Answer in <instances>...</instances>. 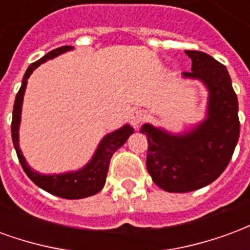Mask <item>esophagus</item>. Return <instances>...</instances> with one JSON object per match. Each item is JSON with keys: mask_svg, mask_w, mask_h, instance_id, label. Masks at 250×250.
<instances>
[{"mask_svg": "<svg viewBox=\"0 0 250 250\" xmlns=\"http://www.w3.org/2000/svg\"><path fill=\"white\" fill-rule=\"evenodd\" d=\"M147 118V114L146 111H143V109H139V108H135L132 109L130 112V122L132 125L138 127L139 125H142Z\"/></svg>", "mask_w": 250, "mask_h": 250, "instance_id": "esophagus-1", "label": "esophagus"}]
</instances>
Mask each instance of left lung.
Segmentation results:
<instances>
[{
	"instance_id": "1",
	"label": "left lung",
	"mask_w": 250,
	"mask_h": 250,
	"mask_svg": "<svg viewBox=\"0 0 250 250\" xmlns=\"http://www.w3.org/2000/svg\"><path fill=\"white\" fill-rule=\"evenodd\" d=\"M191 72L182 77L198 80L208 91L205 118L182 132H170L150 123L147 136V171L154 184L168 193H188L208 186L229 165L240 136L238 102L225 65L198 51H185Z\"/></svg>"
}]
</instances>
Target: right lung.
<instances>
[{"label": "right lung", "mask_w": 250, "mask_h": 250, "mask_svg": "<svg viewBox=\"0 0 250 250\" xmlns=\"http://www.w3.org/2000/svg\"><path fill=\"white\" fill-rule=\"evenodd\" d=\"M69 51H73V46L65 45L56 48L49 53H46L45 56L41 57L40 60L30 64L29 68L26 69L22 83H21V88L14 100L12 139H13L14 148H16L17 157H19V161L24 168V171L39 188L53 194V195H57L60 198L80 199L95 195L104 188L111 157L114 155L116 150H119L120 147L125 145L131 134H134V128L130 125H125L118 130L103 136V139L98 145V148L95 150L89 162L79 170L60 174H41L39 171H35L28 165L26 159L22 155L21 148H20V123H21V111H22V102H24L28 79L36 68L40 66L42 62L52 60V59Z\"/></svg>", "instance_id": "right-lung-1"}]
</instances>
